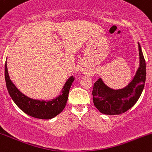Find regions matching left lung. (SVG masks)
<instances>
[{"mask_svg":"<svg viewBox=\"0 0 152 152\" xmlns=\"http://www.w3.org/2000/svg\"><path fill=\"white\" fill-rule=\"evenodd\" d=\"M139 66L132 81L120 89H113L104 83L102 78L94 84V106L102 114L117 115L126 112L137 103L140 97L146 81V63L139 43Z\"/></svg>","mask_w":152,"mask_h":152,"instance_id":"8db88e82","label":"left lung"}]
</instances>
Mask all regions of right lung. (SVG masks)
<instances>
[{"label":"right lung","instance_id":"right-lung-1","mask_svg":"<svg viewBox=\"0 0 152 152\" xmlns=\"http://www.w3.org/2000/svg\"><path fill=\"white\" fill-rule=\"evenodd\" d=\"M5 79L8 93L19 109L32 117L41 119H51L64 110L68 100L69 90L74 81V78L71 76L66 81L58 96L49 101H41L26 96L16 88L10 79L6 61L5 64Z\"/></svg>","mask_w":152,"mask_h":152}]
</instances>
